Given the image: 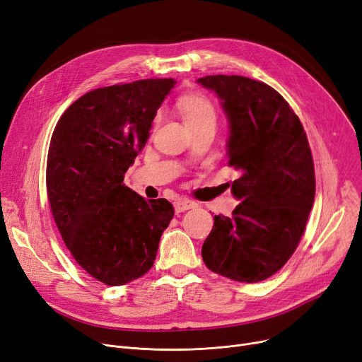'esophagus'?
Instances as JSON below:
<instances>
[{"label":"esophagus","instance_id":"1","mask_svg":"<svg viewBox=\"0 0 362 362\" xmlns=\"http://www.w3.org/2000/svg\"><path fill=\"white\" fill-rule=\"evenodd\" d=\"M196 203L194 202H192V200H187V199H184V200H177L175 203H174V208H175V212L177 214H180V212H185V211H188V209H193V208H196Z\"/></svg>","mask_w":362,"mask_h":362}]
</instances>
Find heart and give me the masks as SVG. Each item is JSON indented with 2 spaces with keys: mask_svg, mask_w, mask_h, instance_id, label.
<instances>
[{
  "mask_svg": "<svg viewBox=\"0 0 362 362\" xmlns=\"http://www.w3.org/2000/svg\"><path fill=\"white\" fill-rule=\"evenodd\" d=\"M178 110L188 129H193L206 124H215L216 110L212 101L197 93L185 94L178 100Z\"/></svg>",
  "mask_w": 362,
  "mask_h": 362,
  "instance_id": "b5f03b06",
  "label": "heart"
}]
</instances>
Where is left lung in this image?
I'll return each instance as SVG.
<instances>
[{"mask_svg":"<svg viewBox=\"0 0 362 362\" xmlns=\"http://www.w3.org/2000/svg\"><path fill=\"white\" fill-rule=\"evenodd\" d=\"M227 115L228 166L240 170L233 216L215 215L202 247L211 271L240 283L277 272L296 250L315 197V174L305 129L269 85L238 75L197 79Z\"/></svg>","mask_w":362,"mask_h":362,"instance_id":"8db88e82","label":"left lung"}]
</instances>
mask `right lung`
Returning <instances> with one entry per match:
<instances>
[{
  "label": "right lung",
  "mask_w": 362,
  "mask_h": 362,
  "mask_svg": "<svg viewBox=\"0 0 362 362\" xmlns=\"http://www.w3.org/2000/svg\"><path fill=\"white\" fill-rule=\"evenodd\" d=\"M174 79L97 88L67 107L47 160V194L56 226L81 268L107 286L153 267L174 218L166 199L146 200L124 184Z\"/></svg>",
  "instance_id": "add662e5"
}]
</instances>
